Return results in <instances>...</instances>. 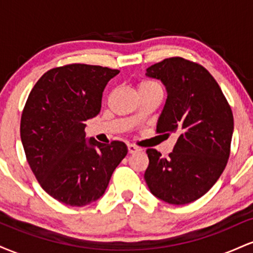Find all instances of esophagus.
<instances>
[{
    "mask_svg": "<svg viewBox=\"0 0 253 253\" xmlns=\"http://www.w3.org/2000/svg\"><path fill=\"white\" fill-rule=\"evenodd\" d=\"M127 149H128V153H135L139 151L138 147H136L135 145H132V144L127 145Z\"/></svg>",
    "mask_w": 253,
    "mask_h": 253,
    "instance_id": "34e87169",
    "label": "esophagus"
}]
</instances>
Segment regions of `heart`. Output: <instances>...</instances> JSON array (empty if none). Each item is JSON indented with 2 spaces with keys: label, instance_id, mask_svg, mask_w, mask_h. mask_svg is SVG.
Instances as JSON below:
<instances>
[{
  "label": "heart",
  "instance_id": "heart-1",
  "mask_svg": "<svg viewBox=\"0 0 253 253\" xmlns=\"http://www.w3.org/2000/svg\"><path fill=\"white\" fill-rule=\"evenodd\" d=\"M155 86H159V85L155 82H151V81H141V82L138 84V91L139 90L155 88Z\"/></svg>",
  "mask_w": 253,
  "mask_h": 253
}]
</instances>
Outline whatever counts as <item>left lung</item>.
<instances>
[{
	"mask_svg": "<svg viewBox=\"0 0 253 253\" xmlns=\"http://www.w3.org/2000/svg\"><path fill=\"white\" fill-rule=\"evenodd\" d=\"M146 76L161 81L168 94L157 133H176L177 141L167 158L146 151L144 178L159 200L187 205L205 195L225 170L233 114L219 84L200 64L167 58L147 68Z\"/></svg>",
	"mask_w": 253,
	"mask_h": 253,
	"instance_id": "8db88e82",
	"label": "left lung"
}]
</instances>
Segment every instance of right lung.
I'll return each instance as SVG.
<instances>
[{
  "mask_svg": "<svg viewBox=\"0 0 253 253\" xmlns=\"http://www.w3.org/2000/svg\"><path fill=\"white\" fill-rule=\"evenodd\" d=\"M119 70L70 64L48 70L33 86L20 125L28 164L48 195L72 207L96 201L127 155L123 141L85 138L84 124L101 110L107 83Z\"/></svg>",
  "mask_w": 253,
  "mask_h": 253,
  "instance_id": "right-lung-1",
  "label": "right lung"
}]
</instances>
